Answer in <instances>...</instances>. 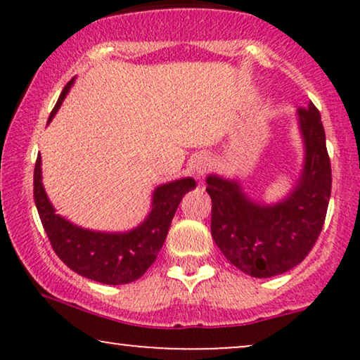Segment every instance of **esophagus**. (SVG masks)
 <instances>
[{"label": "esophagus", "mask_w": 360, "mask_h": 360, "mask_svg": "<svg viewBox=\"0 0 360 360\" xmlns=\"http://www.w3.org/2000/svg\"><path fill=\"white\" fill-rule=\"evenodd\" d=\"M210 169H211V160L210 157L206 155H196L193 162H191V172H193L196 176H203Z\"/></svg>", "instance_id": "obj_1"}]
</instances>
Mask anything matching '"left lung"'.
Wrapping results in <instances>:
<instances>
[{"label":"left lung","mask_w":360,"mask_h":360,"mask_svg":"<svg viewBox=\"0 0 360 360\" xmlns=\"http://www.w3.org/2000/svg\"><path fill=\"white\" fill-rule=\"evenodd\" d=\"M304 167L287 200L265 206L250 201L236 181L211 175V236L231 264L244 274L269 278L288 272L313 249L321 234L329 196L331 162L318 108H298Z\"/></svg>","instance_id":"8db88e82"}]
</instances>
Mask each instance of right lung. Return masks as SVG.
<instances>
[{"instance_id":"1","label":"right lung","mask_w":360,"mask_h":360,"mask_svg":"<svg viewBox=\"0 0 360 360\" xmlns=\"http://www.w3.org/2000/svg\"><path fill=\"white\" fill-rule=\"evenodd\" d=\"M72 83L73 80L63 88L49 121L56 116ZM195 185L196 181L186 176L159 186L154 191L150 214L139 228L122 234H106L82 229L56 214L42 186L41 155L34 167V201L53 252L73 272L106 285H124L146 274L164 245L181 198Z\"/></svg>"}]
</instances>
